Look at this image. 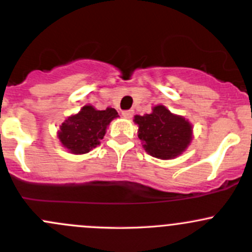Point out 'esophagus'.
Segmentation results:
<instances>
[{"label":"esophagus","mask_w":252,"mask_h":252,"mask_svg":"<svg viewBox=\"0 0 252 252\" xmlns=\"http://www.w3.org/2000/svg\"><path fill=\"white\" fill-rule=\"evenodd\" d=\"M122 114H123L126 118H131V117L134 116V111L133 110H128V111H123L122 112Z\"/></svg>","instance_id":"esophagus-1"}]
</instances>
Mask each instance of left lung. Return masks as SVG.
I'll list each match as a JSON object with an SVG mask.
<instances>
[{"instance_id":"8db88e82","label":"left lung","mask_w":252,"mask_h":252,"mask_svg":"<svg viewBox=\"0 0 252 252\" xmlns=\"http://www.w3.org/2000/svg\"><path fill=\"white\" fill-rule=\"evenodd\" d=\"M139 139L145 151L161 159H171L182 154L191 140V126L164 106L154 107L150 114L135 116Z\"/></svg>"}]
</instances>
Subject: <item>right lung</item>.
<instances>
[{
    "label": "right lung",
    "instance_id": "right-lung-1",
    "mask_svg": "<svg viewBox=\"0 0 252 252\" xmlns=\"http://www.w3.org/2000/svg\"><path fill=\"white\" fill-rule=\"evenodd\" d=\"M116 117L118 113L114 108L97 111L93 106H84L78 114L65 119L61 126L58 138L72 154H86L100 144L106 128Z\"/></svg>",
    "mask_w": 252,
    "mask_h": 252
}]
</instances>
